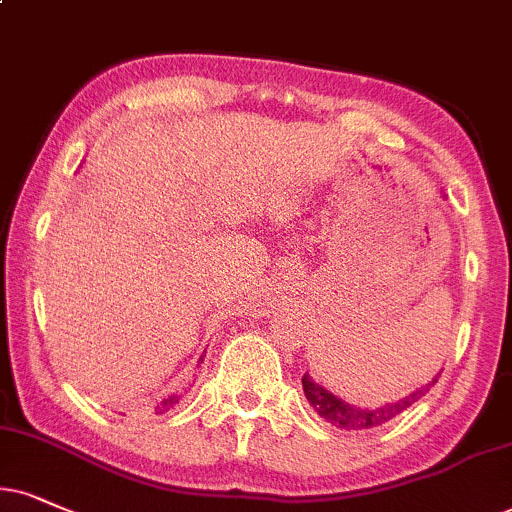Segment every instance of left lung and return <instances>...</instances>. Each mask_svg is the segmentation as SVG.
<instances>
[{
    "label": "left lung",
    "mask_w": 512,
    "mask_h": 512,
    "mask_svg": "<svg viewBox=\"0 0 512 512\" xmlns=\"http://www.w3.org/2000/svg\"><path fill=\"white\" fill-rule=\"evenodd\" d=\"M439 375H442V373H437L428 385L418 387V390L406 394V397L392 401V404L375 406V409H361V406L347 404V401L335 397L333 392H328L326 387L316 383V380L309 373L302 375V390H304V397H307L309 404L314 406V411L319 413L321 418H326L328 423L335 425V428L371 430V428H380V425H385L387 420L397 418L399 413H404L406 409H409V406L416 404L420 397H425V392H428L430 387L437 383Z\"/></svg>",
    "instance_id": "obj_1"
}]
</instances>
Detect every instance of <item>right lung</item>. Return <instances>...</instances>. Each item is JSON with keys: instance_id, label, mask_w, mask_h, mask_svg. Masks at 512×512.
<instances>
[{"instance_id": "obj_1", "label": "right lung", "mask_w": 512, "mask_h": 512, "mask_svg": "<svg viewBox=\"0 0 512 512\" xmlns=\"http://www.w3.org/2000/svg\"><path fill=\"white\" fill-rule=\"evenodd\" d=\"M177 401H179V397H167V399H163V401H160V404H158V406H155V411H158V413H163V411H167V409H170V406H172V404H177Z\"/></svg>"}]
</instances>
